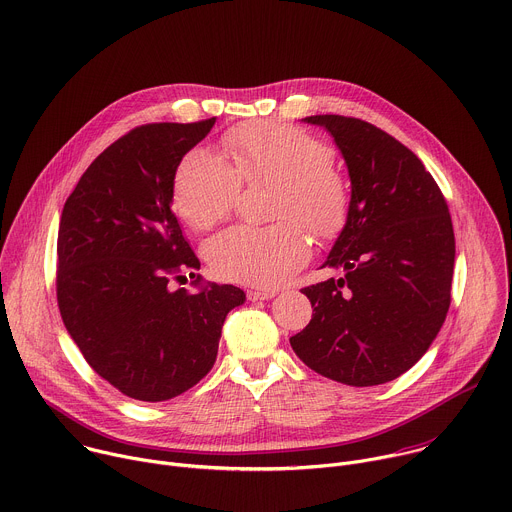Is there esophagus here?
Returning a JSON list of instances; mask_svg holds the SVG:
<instances>
[{"instance_id":"1","label":"esophagus","mask_w":512,"mask_h":512,"mask_svg":"<svg viewBox=\"0 0 512 512\" xmlns=\"http://www.w3.org/2000/svg\"><path fill=\"white\" fill-rule=\"evenodd\" d=\"M274 296H276L274 290H248L250 300H270Z\"/></svg>"}]
</instances>
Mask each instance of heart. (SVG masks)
<instances>
[{
	"instance_id": "obj_1",
	"label": "heart",
	"mask_w": 512,
	"mask_h": 512,
	"mask_svg": "<svg viewBox=\"0 0 512 512\" xmlns=\"http://www.w3.org/2000/svg\"><path fill=\"white\" fill-rule=\"evenodd\" d=\"M228 159L189 151L173 179V203L195 230L228 218L242 183H276L274 226H234L206 244L216 276L262 288L284 284L311 258L309 232L337 238L351 214V185L333 165L335 151L313 133L280 125L248 123L224 135Z\"/></svg>"
}]
</instances>
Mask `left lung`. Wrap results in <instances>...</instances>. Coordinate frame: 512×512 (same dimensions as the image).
Returning a JSON list of instances; mask_svg holds the SVG:
<instances>
[{
    "mask_svg": "<svg viewBox=\"0 0 512 512\" xmlns=\"http://www.w3.org/2000/svg\"><path fill=\"white\" fill-rule=\"evenodd\" d=\"M304 121L333 135L351 177V214L323 264L345 276L302 288L313 319L290 345L333 381L387 383L422 359L446 321L456 254L448 203L424 163L375 125Z\"/></svg>",
    "mask_w": 512,
    "mask_h": 512,
    "instance_id": "1",
    "label": "left lung"
}]
</instances>
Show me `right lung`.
Segmentation results:
<instances>
[{"label":"right lung","instance_id":"add662e5","mask_svg":"<svg viewBox=\"0 0 512 512\" xmlns=\"http://www.w3.org/2000/svg\"><path fill=\"white\" fill-rule=\"evenodd\" d=\"M214 123L129 131L90 163L62 210L56 296L64 327L102 379L139 401L171 399L206 377L226 315L246 300L232 284L169 286L199 270L171 212L175 171Z\"/></svg>","mask_w":512,"mask_h":512}]
</instances>
